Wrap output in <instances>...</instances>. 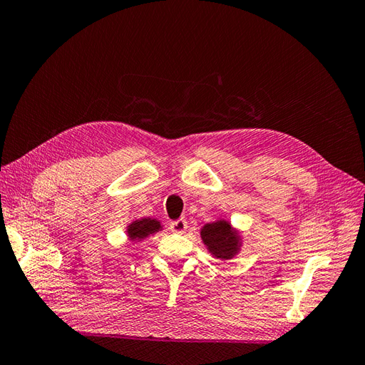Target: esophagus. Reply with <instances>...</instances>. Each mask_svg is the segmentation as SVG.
<instances>
[{"mask_svg": "<svg viewBox=\"0 0 365 365\" xmlns=\"http://www.w3.org/2000/svg\"><path fill=\"white\" fill-rule=\"evenodd\" d=\"M185 230H187V220L182 217L172 220L170 222V231H173V233H184Z\"/></svg>", "mask_w": 365, "mask_h": 365, "instance_id": "1", "label": "esophagus"}]
</instances>
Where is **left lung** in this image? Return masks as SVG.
<instances>
[{
  "label": "left lung",
  "mask_w": 365,
  "mask_h": 365,
  "mask_svg": "<svg viewBox=\"0 0 365 365\" xmlns=\"http://www.w3.org/2000/svg\"><path fill=\"white\" fill-rule=\"evenodd\" d=\"M201 237L208 251L217 259L233 257L239 248V240L233 233L230 224L225 220H217L213 224H207L201 230Z\"/></svg>",
  "instance_id": "left-lung-1"
}]
</instances>
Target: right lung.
<instances>
[{
    "instance_id": "right-lung-1",
    "label": "right lung",
    "mask_w": 365,
    "mask_h": 365,
    "mask_svg": "<svg viewBox=\"0 0 365 365\" xmlns=\"http://www.w3.org/2000/svg\"><path fill=\"white\" fill-rule=\"evenodd\" d=\"M161 228L160 222L155 219H140L135 220V222H132L128 227V235L132 240L135 239H145L152 233H157V231Z\"/></svg>"
}]
</instances>
